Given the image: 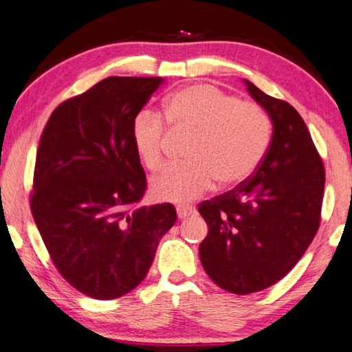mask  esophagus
<instances>
[{
	"instance_id": "esophagus-1",
	"label": "esophagus",
	"mask_w": 352,
	"mask_h": 352,
	"mask_svg": "<svg viewBox=\"0 0 352 352\" xmlns=\"http://www.w3.org/2000/svg\"><path fill=\"white\" fill-rule=\"evenodd\" d=\"M194 213V208L192 207H177V214L180 219H185L188 217H191Z\"/></svg>"
}]
</instances>
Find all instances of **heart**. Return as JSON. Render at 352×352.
Listing matches in <instances>:
<instances>
[{
	"mask_svg": "<svg viewBox=\"0 0 352 352\" xmlns=\"http://www.w3.org/2000/svg\"><path fill=\"white\" fill-rule=\"evenodd\" d=\"M164 117L174 133L192 135V142L186 153L190 162L169 167L151 185L158 201L192 202L213 182L221 190L242 185L269 151L272 120L265 109L213 85L197 83L172 93ZM133 142L146 169H162L167 126L160 113L144 110L134 118Z\"/></svg>",
	"mask_w": 352,
	"mask_h": 352,
	"instance_id": "b5f03b06",
	"label": "heart"
}]
</instances>
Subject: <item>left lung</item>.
Wrapping results in <instances>:
<instances>
[{
  "instance_id": "left-lung-1",
  "label": "left lung",
  "mask_w": 352,
  "mask_h": 352,
  "mask_svg": "<svg viewBox=\"0 0 352 352\" xmlns=\"http://www.w3.org/2000/svg\"><path fill=\"white\" fill-rule=\"evenodd\" d=\"M245 83L274 123L269 151L242 185L199 204L208 226L199 246L204 270L240 296L270 287L294 269L319 229L326 183L300 113Z\"/></svg>"
}]
</instances>
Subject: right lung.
I'll return each instance as SVG.
<instances>
[{
  "mask_svg": "<svg viewBox=\"0 0 352 352\" xmlns=\"http://www.w3.org/2000/svg\"><path fill=\"white\" fill-rule=\"evenodd\" d=\"M162 77H107L52 112L36 153L30 207L60 275L112 300L148 274L172 204L140 207L146 178L133 122Z\"/></svg>",
  "mask_w": 352,
  "mask_h": 352,
  "instance_id": "1",
  "label": "right lung"
}]
</instances>
